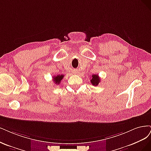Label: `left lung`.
Masks as SVG:
<instances>
[{"instance_id": "obj_1", "label": "left lung", "mask_w": 151, "mask_h": 151, "mask_svg": "<svg viewBox=\"0 0 151 151\" xmlns=\"http://www.w3.org/2000/svg\"><path fill=\"white\" fill-rule=\"evenodd\" d=\"M91 83L93 86H97L100 82V78L98 75H93L91 76V79L90 80Z\"/></svg>"}]
</instances>
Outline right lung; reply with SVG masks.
I'll use <instances>...</instances> for the list:
<instances>
[{"mask_svg": "<svg viewBox=\"0 0 151 151\" xmlns=\"http://www.w3.org/2000/svg\"><path fill=\"white\" fill-rule=\"evenodd\" d=\"M63 77H64V75H58V76H53L52 77L53 81H54V83H55V84L59 85L61 83V81L63 78Z\"/></svg>", "mask_w": 151, "mask_h": 151, "instance_id": "add662e5", "label": "right lung"}]
</instances>
